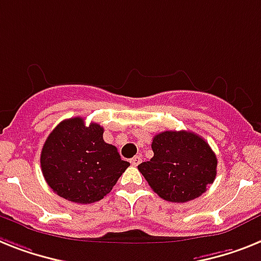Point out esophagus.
Listing matches in <instances>:
<instances>
[{
  "label": "esophagus",
  "instance_id": "34e87169",
  "mask_svg": "<svg viewBox=\"0 0 261 261\" xmlns=\"http://www.w3.org/2000/svg\"><path fill=\"white\" fill-rule=\"evenodd\" d=\"M140 163H141V156H135L133 159H130V164L135 165V167H137Z\"/></svg>",
  "mask_w": 261,
  "mask_h": 261
}]
</instances>
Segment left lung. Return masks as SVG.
<instances>
[{"label": "left lung", "instance_id": "1", "mask_svg": "<svg viewBox=\"0 0 261 261\" xmlns=\"http://www.w3.org/2000/svg\"><path fill=\"white\" fill-rule=\"evenodd\" d=\"M153 157L139 165L161 199L187 203L199 197L216 177L217 159L205 140L187 130H165L153 137Z\"/></svg>", "mask_w": 261, "mask_h": 261}]
</instances>
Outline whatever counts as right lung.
Returning <instances> with one entry per match:
<instances>
[{"instance_id":"add662e5","label":"right lung","mask_w":261,"mask_h":261,"mask_svg":"<svg viewBox=\"0 0 261 261\" xmlns=\"http://www.w3.org/2000/svg\"><path fill=\"white\" fill-rule=\"evenodd\" d=\"M104 128L84 118L64 120L51 130L41 150V171L64 199L90 204L104 199L129 167L115 145L102 139Z\"/></svg>"}]
</instances>
